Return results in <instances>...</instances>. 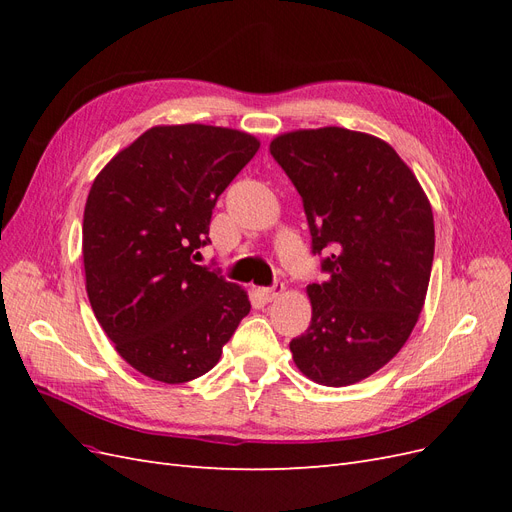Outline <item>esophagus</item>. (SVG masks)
<instances>
[{"mask_svg":"<svg viewBox=\"0 0 512 512\" xmlns=\"http://www.w3.org/2000/svg\"><path fill=\"white\" fill-rule=\"evenodd\" d=\"M282 292H284V282L277 280L271 288H260V297L265 299V301H273V299L280 297Z\"/></svg>","mask_w":512,"mask_h":512,"instance_id":"34e87169","label":"esophagus"}]
</instances>
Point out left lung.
<instances>
[{
  "label": "left lung",
  "mask_w": 512,
  "mask_h": 512,
  "mask_svg": "<svg viewBox=\"0 0 512 512\" xmlns=\"http://www.w3.org/2000/svg\"><path fill=\"white\" fill-rule=\"evenodd\" d=\"M269 151L301 194L327 275L307 286L312 322L292 359L318 384H354L393 359L421 314L436 245L429 200L397 151L363 132H288Z\"/></svg>",
  "instance_id": "obj_1"
}]
</instances>
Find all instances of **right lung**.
Instances as JSON below:
<instances>
[{
	"label": "right lung",
	"mask_w": 512,
	"mask_h": 512,
	"mask_svg": "<svg viewBox=\"0 0 512 512\" xmlns=\"http://www.w3.org/2000/svg\"><path fill=\"white\" fill-rule=\"evenodd\" d=\"M254 136L158 126L119 151L83 215L87 297L123 361L166 384L207 374L250 314L237 284L196 265L220 194L254 158Z\"/></svg>",
	"instance_id": "obj_1"
}]
</instances>
